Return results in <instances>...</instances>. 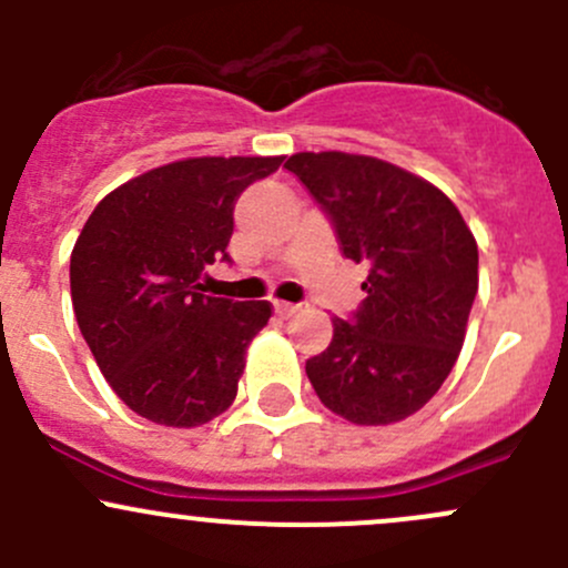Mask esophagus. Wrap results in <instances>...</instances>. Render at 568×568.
<instances>
[{"mask_svg":"<svg viewBox=\"0 0 568 568\" xmlns=\"http://www.w3.org/2000/svg\"><path fill=\"white\" fill-rule=\"evenodd\" d=\"M296 311H300V305H291V302H274V313H277L280 318H291Z\"/></svg>","mask_w":568,"mask_h":568,"instance_id":"1","label":"esophagus"}]
</instances>
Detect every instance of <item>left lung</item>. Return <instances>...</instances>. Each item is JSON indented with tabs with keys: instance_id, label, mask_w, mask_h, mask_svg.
Returning <instances> with one entry per match:
<instances>
[{
	"instance_id": "1",
	"label": "left lung",
	"mask_w": 568,
	"mask_h": 568,
	"mask_svg": "<svg viewBox=\"0 0 568 568\" xmlns=\"http://www.w3.org/2000/svg\"><path fill=\"white\" fill-rule=\"evenodd\" d=\"M335 225L343 255L368 263L365 302L332 318L305 371L326 409L357 426L415 415L448 379L478 294V244L434 183L359 153L285 162Z\"/></svg>"
}]
</instances>
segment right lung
<instances>
[{
	"label": "right lung",
	"instance_id": "right-lung-1",
	"mask_svg": "<svg viewBox=\"0 0 568 568\" xmlns=\"http://www.w3.org/2000/svg\"><path fill=\"white\" fill-rule=\"evenodd\" d=\"M283 156L181 159L109 192L71 252L79 329L118 398L159 426L194 428L233 404L268 302L205 296L227 261L233 205Z\"/></svg>",
	"mask_w": 568,
	"mask_h": 568
}]
</instances>
